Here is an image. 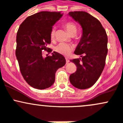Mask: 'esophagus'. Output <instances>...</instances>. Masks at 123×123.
<instances>
[{
	"label": "esophagus",
	"instance_id": "obj_1",
	"mask_svg": "<svg viewBox=\"0 0 123 123\" xmlns=\"http://www.w3.org/2000/svg\"><path fill=\"white\" fill-rule=\"evenodd\" d=\"M69 62V60L68 59V58H66V63L67 64H68V63Z\"/></svg>",
	"mask_w": 123,
	"mask_h": 123
}]
</instances>
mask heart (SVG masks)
<instances>
[{
    "instance_id": "obj_1",
    "label": "heart",
    "mask_w": 123,
    "mask_h": 123,
    "mask_svg": "<svg viewBox=\"0 0 123 123\" xmlns=\"http://www.w3.org/2000/svg\"><path fill=\"white\" fill-rule=\"evenodd\" d=\"M64 27L67 31L68 33L70 35L73 34H75L77 32V27L74 23L72 22H67L64 24ZM50 38L53 39L55 36V31L54 29L52 30L50 32ZM73 48L71 45L67 43H61L58 44L55 48L56 52H57L59 54L64 55H68L73 50Z\"/></svg>"
}]
</instances>
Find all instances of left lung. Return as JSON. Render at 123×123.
<instances>
[{
	"mask_svg": "<svg viewBox=\"0 0 123 123\" xmlns=\"http://www.w3.org/2000/svg\"><path fill=\"white\" fill-rule=\"evenodd\" d=\"M68 15L82 28V36L74 51L75 55H81V59L70 61L77 66V71L71 74L69 81L77 89H88L97 81L105 67L107 35L99 21L87 12H70Z\"/></svg>",
	"mask_w": 123,
	"mask_h": 123,
	"instance_id": "1",
	"label": "left lung"
}]
</instances>
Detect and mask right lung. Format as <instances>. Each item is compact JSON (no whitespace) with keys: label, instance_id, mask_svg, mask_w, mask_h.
I'll return each instance as SVG.
<instances>
[{"label":"right lung","instance_id":"add662e5","mask_svg":"<svg viewBox=\"0 0 123 123\" xmlns=\"http://www.w3.org/2000/svg\"><path fill=\"white\" fill-rule=\"evenodd\" d=\"M63 13L42 11L28 17L20 25L17 34L15 54L24 79L37 89L49 88L54 83L57 69L66 63L63 55L56 52L43 58V50L51 52L47 48L51 42L53 25Z\"/></svg>","mask_w":123,"mask_h":123}]
</instances>
